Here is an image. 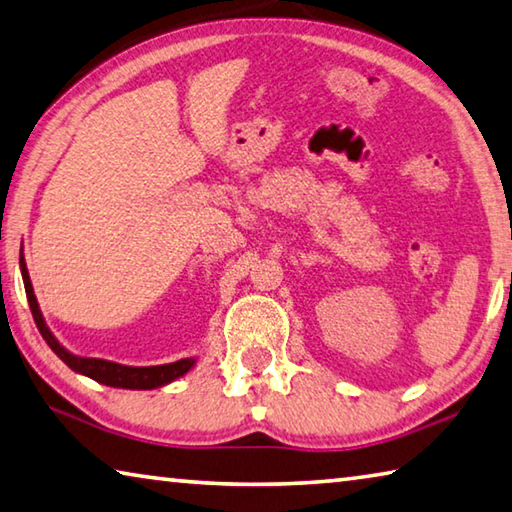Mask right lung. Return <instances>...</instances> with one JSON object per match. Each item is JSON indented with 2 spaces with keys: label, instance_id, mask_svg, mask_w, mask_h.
Here are the masks:
<instances>
[{
  "label": "right lung",
  "instance_id": "1",
  "mask_svg": "<svg viewBox=\"0 0 512 512\" xmlns=\"http://www.w3.org/2000/svg\"><path fill=\"white\" fill-rule=\"evenodd\" d=\"M20 270H22L26 299H29V308L33 312L35 326H38L40 335L44 337V342L49 344L51 351L56 353L71 371L87 375V378L107 384V387L146 391V389H159L168 382L182 378L184 373H188L195 366V357H186V360H179L173 364H161V366H125V364H116L110 360H98V357H80V355L69 353L67 348L62 346L56 337H53V333L47 326V321H44V317H42L38 299H35V294H33L31 276H29V270H26L24 256H20Z\"/></svg>",
  "mask_w": 512,
  "mask_h": 512
}]
</instances>
